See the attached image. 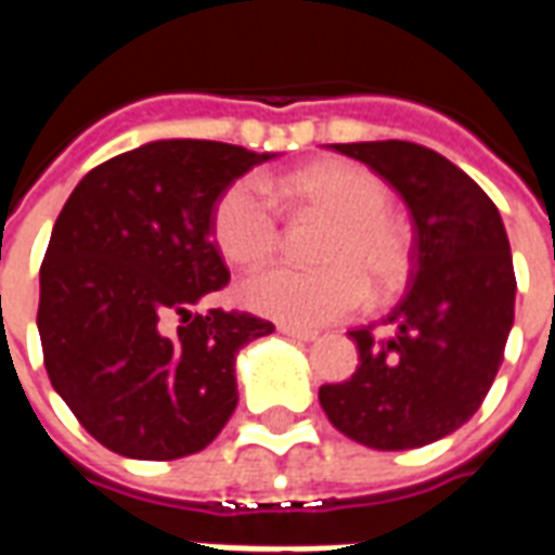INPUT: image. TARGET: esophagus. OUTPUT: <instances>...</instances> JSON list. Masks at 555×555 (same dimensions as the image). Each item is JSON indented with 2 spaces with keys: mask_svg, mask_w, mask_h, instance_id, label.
I'll return each instance as SVG.
<instances>
[{
  "mask_svg": "<svg viewBox=\"0 0 555 555\" xmlns=\"http://www.w3.org/2000/svg\"><path fill=\"white\" fill-rule=\"evenodd\" d=\"M279 333H282L285 338H294V341H314V338H318L314 330H300V326H288V324L279 326Z\"/></svg>",
  "mask_w": 555,
  "mask_h": 555,
  "instance_id": "34e87169",
  "label": "esophagus"
}]
</instances>
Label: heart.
<instances>
[{
  "label": "heart",
  "mask_w": 555,
  "mask_h": 555,
  "mask_svg": "<svg viewBox=\"0 0 555 555\" xmlns=\"http://www.w3.org/2000/svg\"><path fill=\"white\" fill-rule=\"evenodd\" d=\"M282 193L336 222L321 246L318 270L270 264L241 282V302L288 326L341 321L374 297H392L410 276V243L389 219L384 178L357 163L312 166L282 181ZM279 205L261 178H241L219 195L214 237L231 264H255L279 246Z\"/></svg>",
  "instance_id": "1"
}]
</instances>
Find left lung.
I'll use <instances>...</instances> for the list:
<instances>
[{
    "label": "left lung",
    "mask_w": 555,
    "mask_h": 555,
    "mask_svg": "<svg viewBox=\"0 0 555 555\" xmlns=\"http://www.w3.org/2000/svg\"><path fill=\"white\" fill-rule=\"evenodd\" d=\"M333 147L404 198L413 273L386 314L396 336L350 330L360 365L318 398L350 440L380 452L418 449L469 422L500 372L517 294L508 234L488 193L430 147L401 139Z\"/></svg>",
    "instance_id": "obj_1"
}]
</instances>
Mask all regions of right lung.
Segmentation results:
<instances>
[{
    "label": "right lung",
    "instance_id": "add662e5",
    "mask_svg": "<svg viewBox=\"0 0 555 555\" xmlns=\"http://www.w3.org/2000/svg\"><path fill=\"white\" fill-rule=\"evenodd\" d=\"M273 157L157 139L91 169L62 207L41 264L43 365L109 452L186 457L214 442L237 408V350L273 324L193 309L229 282L214 243L219 195Z\"/></svg>",
    "mask_w": 555,
    "mask_h": 555
}]
</instances>
